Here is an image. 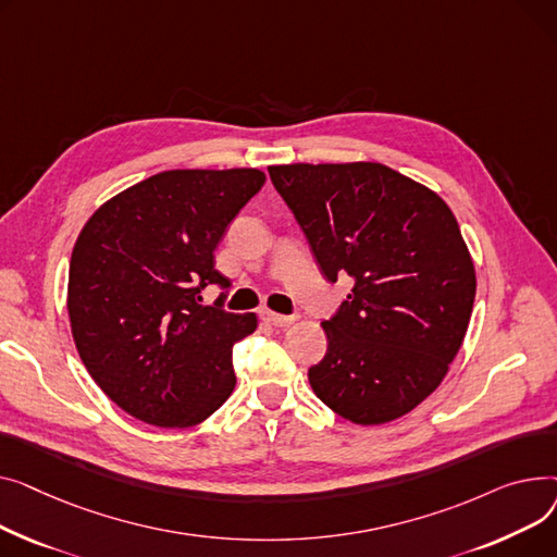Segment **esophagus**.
<instances>
[{
	"label": "esophagus",
	"mask_w": 557,
	"mask_h": 557,
	"mask_svg": "<svg viewBox=\"0 0 557 557\" xmlns=\"http://www.w3.org/2000/svg\"><path fill=\"white\" fill-rule=\"evenodd\" d=\"M263 319L272 325H276V329H285V325H292L294 321H297V317H287V314H276V312H263Z\"/></svg>",
	"instance_id": "34e87169"
}]
</instances>
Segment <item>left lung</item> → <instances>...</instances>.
<instances>
[{"label": "left lung", "instance_id": "left-lung-1", "mask_svg": "<svg viewBox=\"0 0 557 557\" xmlns=\"http://www.w3.org/2000/svg\"><path fill=\"white\" fill-rule=\"evenodd\" d=\"M329 281L355 283L323 321L317 398L355 424H384L432 396L459 352L476 274L443 198L375 161L270 166Z\"/></svg>", "mask_w": 557, "mask_h": 557}]
</instances>
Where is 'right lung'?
I'll return each instance as SVG.
<instances>
[{
  "label": "right lung",
  "mask_w": 557,
  "mask_h": 557,
  "mask_svg": "<svg viewBox=\"0 0 557 557\" xmlns=\"http://www.w3.org/2000/svg\"><path fill=\"white\" fill-rule=\"evenodd\" d=\"M263 184L258 169L163 171L85 222L70 263L72 335L94 382L129 416L184 430L232 396L234 344L258 319L202 306L200 292L228 287L213 251Z\"/></svg>",
  "instance_id": "1"
}]
</instances>
